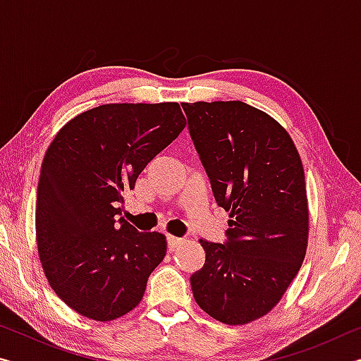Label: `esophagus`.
I'll return each instance as SVG.
<instances>
[{
  "label": "esophagus",
  "instance_id": "esophagus-1",
  "mask_svg": "<svg viewBox=\"0 0 361 361\" xmlns=\"http://www.w3.org/2000/svg\"><path fill=\"white\" fill-rule=\"evenodd\" d=\"M183 240L180 239V237H173V235H167V247H169V250H173L175 247H178L180 243H181Z\"/></svg>",
  "mask_w": 361,
  "mask_h": 361
}]
</instances>
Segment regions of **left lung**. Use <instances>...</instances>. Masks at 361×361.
Wrapping results in <instances>:
<instances>
[{"instance_id":"left-lung-1","label":"left lung","mask_w":361,"mask_h":361,"mask_svg":"<svg viewBox=\"0 0 361 361\" xmlns=\"http://www.w3.org/2000/svg\"><path fill=\"white\" fill-rule=\"evenodd\" d=\"M213 195L229 212L223 243L200 240L191 276L199 307L226 325L266 315L296 277L307 248L301 157L271 116L243 102L183 103Z\"/></svg>"}]
</instances>
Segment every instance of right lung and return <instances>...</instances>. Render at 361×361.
I'll return each instance as SVG.
<instances>
[{"mask_svg": "<svg viewBox=\"0 0 361 361\" xmlns=\"http://www.w3.org/2000/svg\"><path fill=\"white\" fill-rule=\"evenodd\" d=\"M178 103H116L71 119L49 146L36 239L49 285L73 310L109 322L138 305L166 237L121 216L122 194L185 129Z\"/></svg>", "mask_w": 361, "mask_h": 361, "instance_id": "obj_1", "label": "right lung"}]
</instances>
